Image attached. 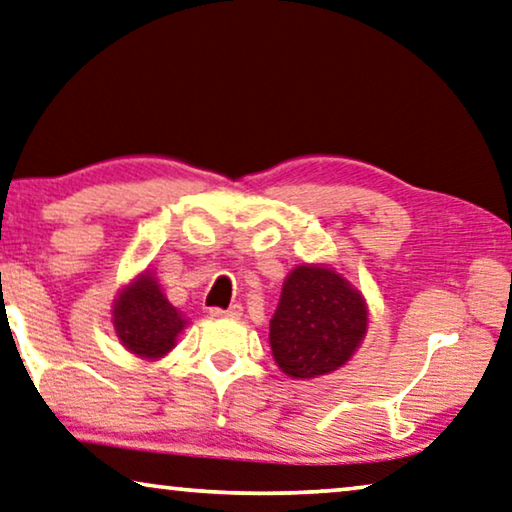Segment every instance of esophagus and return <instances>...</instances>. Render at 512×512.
Masks as SVG:
<instances>
[{
    "instance_id": "1",
    "label": "esophagus",
    "mask_w": 512,
    "mask_h": 512,
    "mask_svg": "<svg viewBox=\"0 0 512 512\" xmlns=\"http://www.w3.org/2000/svg\"><path fill=\"white\" fill-rule=\"evenodd\" d=\"M212 318H240L242 316V305H231L228 309H219L214 307L210 309Z\"/></svg>"
}]
</instances>
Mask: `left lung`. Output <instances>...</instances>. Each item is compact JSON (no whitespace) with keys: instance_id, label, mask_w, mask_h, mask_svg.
Listing matches in <instances>:
<instances>
[{"instance_id":"8db88e82","label":"left lung","mask_w":512,"mask_h":512,"mask_svg":"<svg viewBox=\"0 0 512 512\" xmlns=\"http://www.w3.org/2000/svg\"><path fill=\"white\" fill-rule=\"evenodd\" d=\"M365 295L328 265L288 272L270 321V348L291 379H318L344 367L367 335Z\"/></svg>"}]
</instances>
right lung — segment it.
Instances as JSON below:
<instances>
[{
    "instance_id": "right-lung-1",
    "label": "right lung",
    "mask_w": 512,
    "mask_h": 512,
    "mask_svg": "<svg viewBox=\"0 0 512 512\" xmlns=\"http://www.w3.org/2000/svg\"><path fill=\"white\" fill-rule=\"evenodd\" d=\"M187 318L161 291L154 272L145 270L122 286L113 302V328L120 344L140 360H159L173 351Z\"/></svg>"
}]
</instances>
